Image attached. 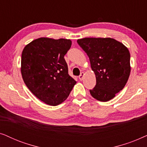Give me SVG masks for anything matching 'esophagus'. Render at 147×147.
<instances>
[{"mask_svg": "<svg viewBox=\"0 0 147 147\" xmlns=\"http://www.w3.org/2000/svg\"><path fill=\"white\" fill-rule=\"evenodd\" d=\"M84 72H82V73L80 74V75L79 76V79H80V80H83V78H84Z\"/></svg>", "mask_w": 147, "mask_h": 147, "instance_id": "1", "label": "esophagus"}]
</instances>
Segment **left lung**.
Segmentation results:
<instances>
[{
  "instance_id": "left-lung-1",
  "label": "left lung",
  "mask_w": 147,
  "mask_h": 147,
  "mask_svg": "<svg viewBox=\"0 0 147 147\" xmlns=\"http://www.w3.org/2000/svg\"><path fill=\"white\" fill-rule=\"evenodd\" d=\"M78 43L89 57L96 84L90 94L101 102L109 101L123 89L130 73L128 48L112 38H84Z\"/></svg>"
}]
</instances>
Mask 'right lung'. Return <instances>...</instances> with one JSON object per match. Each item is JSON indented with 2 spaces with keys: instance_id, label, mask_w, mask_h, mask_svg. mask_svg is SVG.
Returning <instances> with one entry per match:
<instances>
[{
  "instance_id": "obj_1",
  "label": "right lung",
  "mask_w": 147,
  "mask_h": 147,
  "mask_svg": "<svg viewBox=\"0 0 147 147\" xmlns=\"http://www.w3.org/2000/svg\"><path fill=\"white\" fill-rule=\"evenodd\" d=\"M71 45L66 39L41 37L25 47L21 71L30 91L44 103L57 106L69 96L76 82L68 74L64 55Z\"/></svg>"
}]
</instances>
